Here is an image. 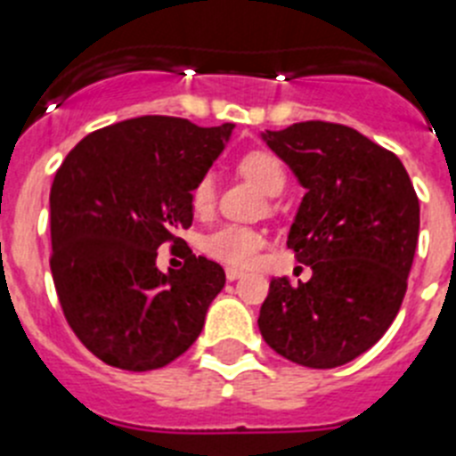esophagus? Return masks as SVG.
<instances>
[{"label":"esophagus","instance_id":"34e87169","mask_svg":"<svg viewBox=\"0 0 456 456\" xmlns=\"http://www.w3.org/2000/svg\"><path fill=\"white\" fill-rule=\"evenodd\" d=\"M227 280L229 282H233V280H239V277H243V271H239V268H227Z\"/></svg>","mask_w":456,"mask_h":456}]
</instances>
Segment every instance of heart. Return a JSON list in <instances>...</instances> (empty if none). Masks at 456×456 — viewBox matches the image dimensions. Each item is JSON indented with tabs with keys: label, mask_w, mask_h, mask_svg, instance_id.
I'll return each instance as SVG.
<instances>
[{
	"label": "heart",
	"mask_w": 456,
	"mask_h": 456,
	"mask_svg": "<svg viewBox=\"0 0 456 456\" xmlns=\"http://www.w3.org/2000/svg\"><path fill=\"white\" fill-rule=\"evenodd\" d=\"M239 172L245 179L259 185L266 195H280L287 185V172H284L282 162L277 160L273 153L266 151H252L240 158ZM216 174L206 172L195 181L190 190V206L197 216H208L216 204ZM264 248V236L261 232L243 224H223V227L213 229L201 239V250L213 259L229 264V266H250L256 259L259 250Z\"/></svg>",
	"instance_id": "heart-1"
}]
</instances>
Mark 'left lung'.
I'll return each mask as SVG.
<instances>
[{
	"label": "left lung",
	"mask_w": 456,
	"mask_h": 456,
	"mask_svg": "<svg viewBox=\"0 0 456 456\" xmlns=\"http://www.w3.org/2000/svg\"><path fill=\"white\" fill-rule=\"evenodd\" d=\"M264 140L307 190L287 248L312 277L298 287L271 280L261 338L303 367L346 365L383 338L402 307L418 195L402 160L348 126L300 121L266 130Z\"/></svg>",
	"instance_id": "8db88e82"
}]
</instances>
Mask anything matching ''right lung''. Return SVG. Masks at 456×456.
I'll use <instances>...</instances> for the list:
<instances>
[{
  "mask_svg": "<svg viewBox=\"0 0 456 456\" xmlns=\"http://www.w3.org/2000/svg\"><path fill=\"white\" fill-rule=\"evenodd\" d=\"M233 124L137 117L77 142L50 190L54 289L63 316L108 365L149 371L185 354L224 287L220 264L185 255L158 271V248L185 243L190 190L224 149Z\"/></svg>",
  "mask_w": 456,
  "mask_h": 456,
  "instance_id": "add662e5",
  "label": "right lung"
}]
</instances>
